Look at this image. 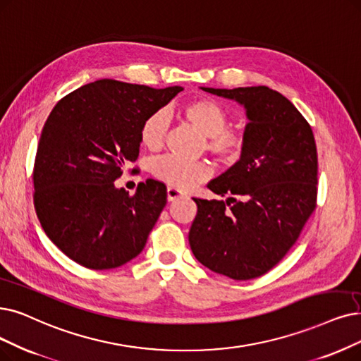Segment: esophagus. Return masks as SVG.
Here are the masks:
<instances>
[{
  "label": "esophagus",
  "instance_id": "34e87169",
  "mask_svg": "<svg viewBox=\"0 0 361 361\" xmlns=\"http://www.w3.org/2000/svg\"><path fill=\"white\" fill-rule=\"evenodd\" d=\"M182 197H183L182 191L173 188V186H169V188H167V200L169 201H175V200H179Z\"/></svg>",
  "mask_w": 361,
  "mask_h": 361
}]
</instances>
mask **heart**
I'll return each instance as SVG.
<instances>
[{"label":"heart","mask_w":361,"mask_h":361,"mask_svg":"<svg viewBox=\"0 0 361 361\" xmlns=\"http://www.w3.org/2000/svg\"><path fill=\"white\" fill-rule=\"evenodd\" d=\"M182 117L206 136V148L224 163L237 161L244 149V136L240 130L226 127V109L212 99H198L183 105ZM169 128L166 111L149 114L140 126L143 147L157 151L163 147ZM152 175L176 190H190L212 176V167L206 161H186L175 155L157 158L151 164Z\"/></svg>","instance_id":"1"}]
</instances>
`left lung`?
Wrapping results in <instances>:
<instances>
[{"instance_id": "left-lung-1", "label": "left lung", "mask_w": 361, "mask_h": 361, "mask_svg": "<svg viewBox=\"0 0 361 361\" xmlns=\"http://www.w3.org/2000/svg\"><path fill=\"white\" fill-rule=\"evenodd\" d=\"M201 90L235 100L249 123L240 160L207 185L226 201L194 198L190 246L213 272L252 280L281 261L315 209L314 135L290 100L267 85Z\"/></svg>"}]
</instances>
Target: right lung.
Wrapping results in <instances>:
<instances>
[{
    "instance_id": "add662e5",
    "label": "right lung",
    "mask_w": 361,
    "mask_h": 361,
    "mask_svg": "<svg viewBox=\"0 0 361 361\" xmlns=\"http://www.w3.org/2000/svg\"><path fill=\"white\" fill-rule=\"evenodd\" d=\"M183 89L97 80L66 94L42 127L34 166V204L47 237L90 269L127 264L145 247L167 203L148 179L135 195L115 180L136 161L140 126Z\"/></svg>"
}]
</instances>
